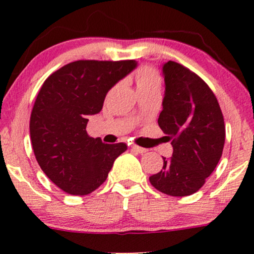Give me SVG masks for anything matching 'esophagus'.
Wrapping results in <instances>:
<instances>
[{
  "instance_id": "34e87169",
  "label": "esophagus",
  "mask_w": 254,
  "mask_h": 254,
  "mask_svg": "<svg viewBox=\"0 0 254 254\" xmlns=\"http://www.w3.org/2000/svg\"><path fill=\"white\" fill-rule=\"evenodd\" d=\"M130 149L133 151H135V152H137V154H144V152H147L148 151V149H145V148H141V147H138V145H130Z\"/></svg>"
}]
</instances>
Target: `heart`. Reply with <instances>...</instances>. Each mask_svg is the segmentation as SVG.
Returning <instances> with one entry per match:
<instances>
[{
  "mask_svg": "<svg viewBox=\"0 0 254 254\" xmlns=\"http://www.w3.org/2000/svg\"><path fill=\"white\" fill-rule=\"evenodd\" d=\"M135 83L138 93L159 90L161 88V76L154 68L141 67L135 72Z\"/></svg>",
  "mask_w": 254,
  "mask_h": 254,
  "instance_id": "b5f03b06",
  "label": "heart"
}]
</instances>
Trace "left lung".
Instances as JSON below:
<instances>
[{
	"label": "left lung",
	"mask_w": 254,
	"mask_h": 254,
	"mask_svg": "<svg viewBox=\"0 0 254 254\" xmlns=\"http://www.w3.org/2000/svg\"><path fill=\"white\" fill-rule=\"evenodd\" d=\"M165 91L158 126L171 140V158L150 184L171 196H187L203 186L220 161L225 141L223 114L209 86L177 62L162 65Z\"/></svg>",
	"instance_id": "left-lung-1"
}]
</instances>
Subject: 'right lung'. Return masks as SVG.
Segmentation results:
<instances>
[{"label":"right lung","instance_id":"add662e5","mask_svg":"<svg viewBox=\"0 0 254 254\" xmlns=\"http://www.w3.org/2000/svg\"><path fill=\"white\" fill-rule=\"evenodd\" d=\"M136 67L135 60H79L44 82L31 113V142L41 170L65 193L93 192L127 150L126 143L90 137L86 125L102 111L107 92Z\"/></svg>","mask_w":254,"mask_h":254}]
</instances>
